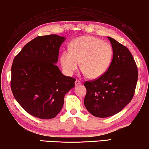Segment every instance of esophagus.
Listing matches in <instances>:
<instances>
[{"label":"esophagus","mask_w":149,"mask_h":149,"mask_svg":"<svg viewBox=\"0 0 149 149\" xmlns=\"http://www.w3.org/2000/svg\"><path fill=\"white\" fill-rule=\"evenodd\" d=\"M74 84H75V85L77 86V85H79V84H81V82L80 81H79V80H76V81H75Z\"/></svg>","instance_id":"1"}]
</instances>
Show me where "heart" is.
<instances>
[{
    "label": "heart",
    "instance_id": "b5f03b06",
    "mask_svg": "<svg viewBox=\"0 0 149 149\" xmlns=\"http://www.w3.org/2000/svg\"><path fill=\"white\" fill-rule=\"evenodd\" d=\"M113 57L111 45L94 36H83L72 41L70 51H63L60 61L68 76L72 75L80 65L84 75L97 79L107 71Z\"/></svg>",
    "mask_w": 149,
    "mask_h": 149
}]
</instances>
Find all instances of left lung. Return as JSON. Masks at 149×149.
<instances>
[{
  "label": "left lung",
  "mask_w": 149,
  "mask_h": 149,
  "mask_svg": "<svg viewBox=\"0 0 149 149\" xmlns=\"http://www.w3.org/2000/svg\"><path fill=\"white\" fill-rule=\"evenodd\" d=\"M113 58L107 71L98 79L84 83V106L93 116L109 117L119 113L132 100L138 80V70L129 50L114 38L107 37Z\"/></svg>",
  "instance_id": "obj_1"
}]
</instances>
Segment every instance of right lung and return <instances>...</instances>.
Returning <instances> with one entry per match:
<instances>
[{
	"label": "right lung",
	"instance_id": "add662e5",
	"mask_svg": "<svg viewBox=\"0 0 149 149\" xmlns=\"http://www.w3.org/2000/svg\"><path fill=\"white\" fill-rule=\"evenodd\" d=\"M65 38L56 35L37 36L22 48L11 68V90L27 113L42 119L54 118L65 96L74 86V78L65 76L56 65Z\"/></svg>",
	"mask_w": 149,
	"mask_h": 149
}]
</instances>
